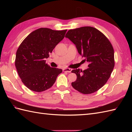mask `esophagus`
I'll use <instances>...</instances> for the list:
<instances>
[{"mask_svg":"<svg viewBox=\"0 0 132 132\" xmlns=\"http://www.w3.org/2000/svg\"><path fill=\"white\" fill-rule=\"evenodd\" d=\"M63 70L64 71H65V72H71V71H72V69H69V68H64V69H63Z\"/></svg>","mask_w":132,"mask_h":132,"instance_id":"obj_1","label":"esophagus"}]
</instances>
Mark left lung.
I'll use <instances>...</instances> for the list:
<instances>
[{
  "label": "left lung",
  "instance_id": "left-lung-1",
  "mask_svg": "<svg viewBox=\"0 0 132 132\" xmlns=\"http://www.w3.org/2000/svg\"><path fill=\"white\" fill-rule=\"evenodd\" d=\"M65 37L75 46L85 61L89 63L84 71L76 69L71 72L76 74L77 80L71 83L74 89L84 94L99 90L111 76L114 66L112 45L99 30L92 27H83L70 29Z\"/></svg>",
  "mask_w": 132,
  "mask_h": 132
}]
</instances>
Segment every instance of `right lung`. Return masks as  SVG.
Returning <instances> with one entry per match:
<instances>
[{
    "instance_id": "right-lung-1",
    "label": "right lung",
    "mask_w": 132,
    "mask_h": 132,
    "mask_svg": "<svg viewBox=\"0 0 132 132\" xmlns=\"http://www.w3.org/2000/svg\"><path fill=\"white\" fill-rule=\"evenodd\" d=\"M67 30L41 28L30 33L16 52L15 66L21 81L35 92L45 91L54 85L62 70L46 63L55 46L63 40Z\"/></svg>"
}]
</instances>
